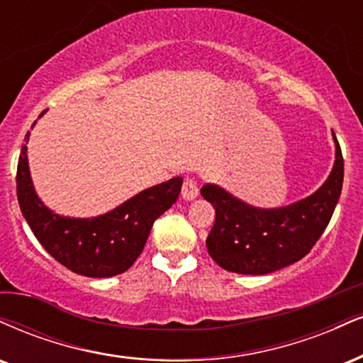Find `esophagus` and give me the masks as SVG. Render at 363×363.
<instances>
[{
    "label": "esophagus",
    "instance_id": "obj_1",
    "mask_svg": "<svg viewBox=\"0 0 363 363\" xmlns=\"http://www.w3.org/2000/svg\"><path fill=\"white\" fill-rule=\"evenodd\" d=\"M198 193H199V187H198V182L194 181V179L187 177L184 181V184H182V198L186 201H193L198 198Z\"/></svg>",
    "mask_w": 363,
    "mask_h": 363
}]
</instances>
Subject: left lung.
<instances>
[{"mask_svg":"<svg viewBox=\"0 0 363 363\" xmlns=\"http://www.w3.org/2000/svg\"><path fill=\"white\" fill-rule=\"evenodd\" d=\"M335 142L328 179L308 198L281 208H257L218 184H204L201 196L215 208L206 247L228 272L265 276L303 259L328 226L342 194L343 157Z\"/></svg>","mask_w":363,"mask_h":363,"instance_id":"8db88e82","label":"left lung"}]
</instances>
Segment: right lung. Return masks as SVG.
<instances>
[{"instance_id":"right-lung-1","label":"right lung","mask_w":363,"mask_h":363,"mask_svg":"<svg viewBox=\"0 0 363 363\" xmlns=\"http://www.w3.org/2000/svg\"><path fill=\"white\" fill-rule=\"evenodd\" d=\"M28 138L30 132L25 137L27 143ZM27 150V145L21 147L16 170L21 213L42 247L64 267L86 277H113L132 267L145 247L154 221L176 203L181 193L182 177H172L143 189L104 215L60 216L38 198Z\"/></svg>"}]
</instances>
